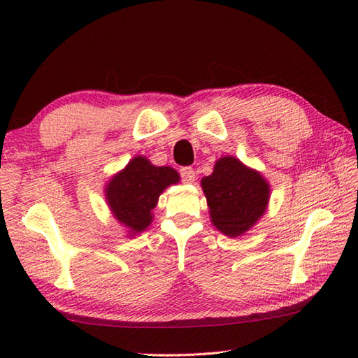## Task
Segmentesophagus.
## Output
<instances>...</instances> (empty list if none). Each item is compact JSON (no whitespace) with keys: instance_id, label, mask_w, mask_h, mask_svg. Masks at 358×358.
Segmentation results:
<instances>
[{"instance_id":"esophagus-1","label":"esophagus","mask_w":358,"mask_h":358,"mask_svg":"<svg viewBox=\"0 0 358 358\" xmlns=\"http://www.w3.org/2000/svg\"><path fill=\"white\" fill-rule=\"evenodd\" d=\"M180 175H181V180H183L185 183H192V181L196 180V172H194L192 167H181Z\"/></svg>"}]
</instances>
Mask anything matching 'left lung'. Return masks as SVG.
<instances>
[{
  "label": "left lung",
  "mask_w": 358,
  "mask_h": 358,
  "mask_svg": "<svg viewBox=\"0 0 358 358\" xmlns=\"http://www.w3.org/2000/svg\"><path fill=\"white\" fill-rule=\"evenodd\" d=\"M201 185L211 222L227 237L248 232L268 205L270 186L266 180L234 156L217 159L213 173L203 177Z\"/></svg>",
  "instance_id": "8db88e82"
}]
</instances>
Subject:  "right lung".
Wrapping results in <instances>:
<instances>
[{
	"instance_id": "obj_1",
	"label": "right lung",
	"mask_w": 358,
	"mask_h": 358,
	"mask_svg": "<svg viewBox=\"0 0 358 358\" xmlns=\"http://www.w3.org/2000/svg\"><path fill=\"white\" fill-rule=\"evenodd\" d=\"M180 181L172 167H156L143 156H136L107 183L106 199L115 220L131 235L143 232L153 221V208L167 186Z\"/></svg>"
}]
</instances>
